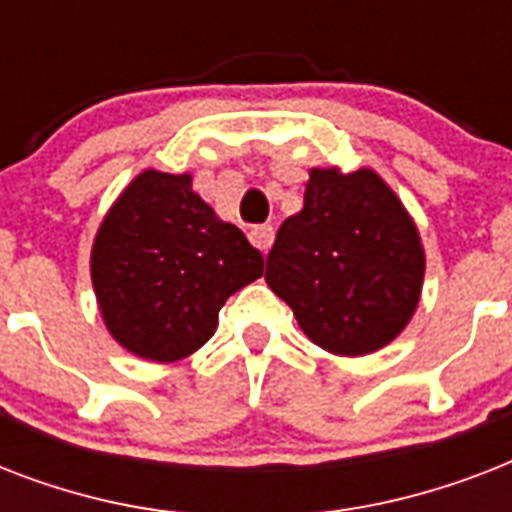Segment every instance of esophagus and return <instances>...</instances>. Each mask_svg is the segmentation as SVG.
<instances>
[{"mask_svg": "<svg viewBox=\"0 0 512 512\" xmlns=\"http://www.w3.org/2000/svg\"><path fill=\"white\" fill-rule=\"evenodd\" d=\"M273 236H276V233H273L271 225H255V228L249 231V239H252V244H255V247L260 249L263 255L268 252V249H271Z\"/></svg>", "mask_w": 512, "mask_h": 512, "instance_id": "obj_1", "label": "esophagus"}]
</instances>
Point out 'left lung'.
I'll return each mask as SVG.
<instances>
[{
  "instance_id": "1",
  "label": "left lung",
  "mask_w": 512,
  "mask_h": 512,
  "mask_svg": "<svg viewBox=\"0 0 512 512\" xmlns=\"http://www.w3.org/2000/svg\"><path fill=\"white\" fill-rule=\"evenodd\" d=\"M420 231L374 170H311L305 204L281 223L265 281L308 340L335 356L385 348L417 311Z\"/></svg>"
}]
</instances>
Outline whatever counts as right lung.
I'll return each mask as SVG.
<instances>
[{
    "label": "right lung",
    "instance_id": "obj_1",
    "mask_svg": "<svg viewBox=\"0 0 512 512\" xmlns=\"http://www.w3.org/2000/svg\"><path fill=\"white\" fill-rule=\"evenodd\" d=\"M100 316L122 348L180 361L217 329L225 300L263 276V255L191 188V175L140 172L92 244Z\"/></svg>",
    "mask_w": 512,
    "mask_h": 512
}]
</instances>
